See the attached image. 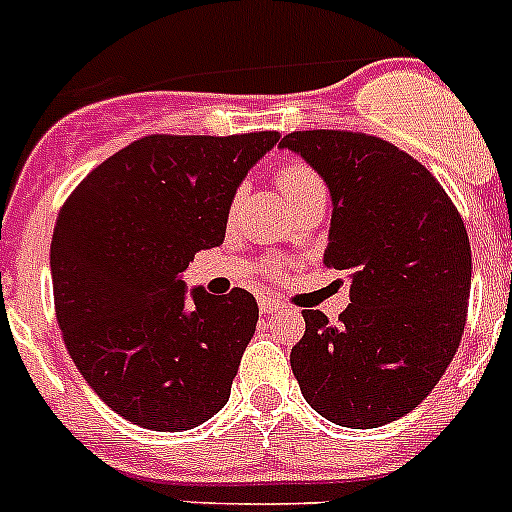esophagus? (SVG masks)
<instances>
[{
	"label": "esophagus",
	"instance_id": "1",
	"mask_svg": "<svg viewBox=\"0 0 512 512\" xmlns=\"http://www.w3.org/2000/svg\"><path fill=\"white\" fill-rule=\"evenodd\" d=\"M260 310L265 315H272V313H280V310H285V305L280 303V300H275V298H262L260 300Z\"/></svg>",
	"mask_w": 512,
	"mask_h": 512
}]
</instances>
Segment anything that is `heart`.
<instances>
[{"instance_id": "obj_1", "label": "heart", "mask_w": 512, "mask_h": 512, "mask_svg": "<svg viewBox=\"0 0 512 512\" xmlns=\"http://www.w3.org/2000/svg\"><path fill=\"white\" fill-rule=\"evenodd\" d=\"M278 184H280V191H283L285 199H288L290 204L298 202L300 197H305V194H310V191L323 189L318 174H315L308 164H303V161H288V164L280 166ZM240 202H242V191H234L232 209ZM270 272H280V265H270Z\"/></svg>"}]
</instances>
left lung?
I'll list each match as a JSON object with an SVG mask.
<instances>
[{
	"label": "left lung",
	"instance_id": "1",
	"mask_svg": "<svg viewBox=\"0 0 512 512\" xmlns=\"http://www.w3.org/2000/svg\"><path fill=\"white\" fill-rule=\"evenodd\" d=\"M331 189L323 262L351 272V305L331 326L303 310L290 366L305 401L351 429L412 412L455 358L472 255L460 212L427 166L379 136L293 131L280 141Z\"/></svg>",
	"mask_w": 512,
	"mask_h": 512
}]
</instances>
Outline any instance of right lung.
Masks as SVG:
<instances>
[{
	"label": "right lung",
	"instance_id": "add662e5",
	"mask_svg": "<svg viewBox=\"0 0 512 512\" xmlns=\"http://www.w3.org/2000/svg\"><path fill=\"white\" fill-rule=\"evenodd\" d=\"M278 141V131L143 136L62 204L50 245L62 341L128 422L181 432L227 404L260 310L242 288L189 298L181 272L222 245L234 191Z\"/></svg>",
	"mask_w": 512,
	"mask_h": 512
}]
</instances>
